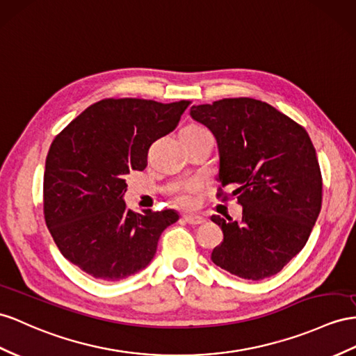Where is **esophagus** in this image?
Listing matches in <instances>:
<instances>
[{
  "mask_svg": "<svg viewBox=\"0 0 356 356\" xmlns=\"http://www.w3.org/2000/svg\"><path fill=\"white\" fill-rule=\"evenodd\" d=\"M184 220L191 225H200V224L206 222L204 218L200 216V215H184Z\"/></svg>",
  "mask_w": 356,
  "mask_h": 356,
  "instance_id": "1",
  "label": "esophagus"
}]
</instances>
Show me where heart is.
Returning <instances> with one entry per match:
<instances>
[{
	"mask_svg": "<svg viewBox=\"0 0 356 356\" xmlns=\"http://www.w3.org/2000/svg\"><path fill=\"white\" fill-rule=\"evenodd\" d=\"M185 131H204V129H203V127H200V126H189V127H186ZM195 191H197V185L195 184H186L185 186L179 188L176 191L177 202L180 204H184V206L191 204V203H193V194L195 193Z\"/></svg>",
	"mask_w": 356,
	"mask_h": 356,
	"instance_id": "heart-1",
	"label": "heart"
}]
</instances>
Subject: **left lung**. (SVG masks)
Returning a JSON list of instances; mask_svg holds the SVG:
<instances>
[{
	"label": "left lung",
	"mask_w": 356,
	"mask_h": 356,
	"mask_svg": "<svg viewBox=\"0 0 356 356\" xmlns=\"http://www.w3.org/2000/svg\"><path fill=\"white\" fill-rule=\"evenodd\" d=\"M216 140L218 181L232 186L242 216L212 215L222 242L212 261L233 275H275L305 247L322 206V176L302 126L251 97L216 100L189 109Z\"/></svg>",
	"instance_id": "obj_1"
}]
</instances>
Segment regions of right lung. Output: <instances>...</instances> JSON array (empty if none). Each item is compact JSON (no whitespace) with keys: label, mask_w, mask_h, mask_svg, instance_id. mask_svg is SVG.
Here are the masks:
<instances>
[{"label":"right lung","mask_w":356,"mask_h":356,"mask_svg":"<svg viewBox=\"0 0 356 356\" xmlns=\"http://www.w3.org/2000/svg\"><path fill=\"white\" fill-rule=\"evenodd\" d=\"M188 100L104 99L52 141L43 176L44 221L60 252L88 275L118 281L149 266L179 220L172 209L126 207V175L143 171L153 141L172 132Z\"/></svg>","instance_id":"obj_1"}]
</instances>
